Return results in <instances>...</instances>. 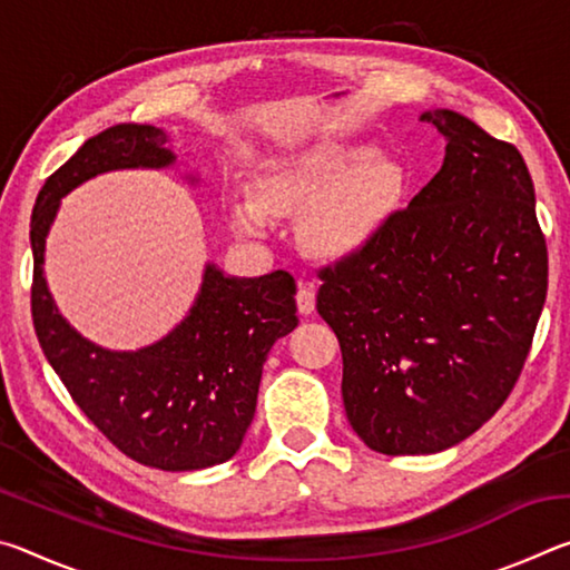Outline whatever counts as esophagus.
<instances>
[{
    "label": "esophagus",
    "instance_id": "34e87169",
    "mask_svg": "<svg viewBox=\"0 0 570 570\" xmlns=\"http://www.w3.org/2000/svg\"><path fill=\"white\" fill-rule=\"evenodd\" d=\"M296 306L302 314H312L316 308V292L312 284H298L296 292Z\"/></svg>",
    "mask_w": 570,
    "mask_h": 570
}]
</instances>
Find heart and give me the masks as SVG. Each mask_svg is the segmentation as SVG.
I'll return each instance as SVG.
<instances>
[{"mask_svg":"<svg viewBox=\"0 0 570 570\" xmlns=\"http://www.w3.org/2000/svg\"><path fill=\"white\" fill-rule=\"evenodd\" d=\"M410 170L387 150L360 142L274 153L258 163L254 196L228 193L226 214L244 236L272 228V218L304 210L302 244L326 262H344L372 244L402 208Z\"/></svg>","mask_w":570,"mask_h":570,"instance_id":"obj_1","label":"heart"}]
</instances>
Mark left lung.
<instances>
[{"label": "left lung", "mask_w": 570, "mask_h": 570, "mask_svg": "<svg viewBox=\"0 0 570 570\" xmlns=\"http://www.w3.org/2000/svg\"><path fill=\"white\" fill-rule=\"evenodd\" d=\"M438 176L362 254L326 266L316 308L342 346L346 420L382 455H432L480 430L520 377L548 292L523 156L455 110Z\"/></svg>", "instance_id": "8db88e82"}]
</instances>
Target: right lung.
Listing matches in <instances>:
<instances>
[{
    "label": "right lung",
    "mask_w": 570,
    "mask_h": 570,
    "mask_svg": "<svg viewBox=\"0 0 570 570\" xmlns=\"http://www.w3.org/2000/svg\"><path fill=\"white\" fill-rule=\"evenodd\" d=\"M168 140L156 125H112L45 180L30 226L32 320L57 377L115 448L140 465L186 472L220 465L244 442L266 356L298 324L294 276L238 278L206 264L180 324L135 352L85 340L60 314L45 278L47 234L67 193L100 173L176 166Z\"/></svg>",
    "instance_id": "right-lung-1"
}]
</instances>
